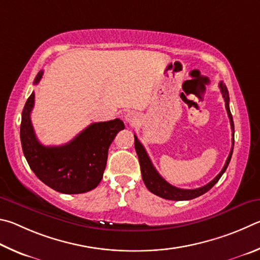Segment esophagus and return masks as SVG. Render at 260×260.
Wrapping results in <instances>:
<instances>
[{"instance_id": "1", "label": "esophagus", "mask_w": 260, "mask_h": 260, "mask_svg": "<svg viewBox=\"0 0 260 260\" xmlns=\"http://www.w3.org/2000/svg\"><path fill=\"white\" fill-rule=\"evenodd\" d=\"M124 120L127 123V124L134 125V124H138L139 123V115L136 112H129L125 114Z\"/></svg>"}]
</instances>
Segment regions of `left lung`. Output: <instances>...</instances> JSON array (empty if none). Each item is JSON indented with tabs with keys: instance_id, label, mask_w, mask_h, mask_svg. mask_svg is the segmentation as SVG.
Instances as JSON below:
<instances>
[{
	"instance_id": "left-lung-1",
	"label": "left lung",
	"mask_w": 260,
	"mask_h": 260,
	"mask_svg": "<svg viewBox=\"0 0 260 260\" xmlns=\"http://www.w3.org/2000/svg\"><path fill=\"white\" fill-rule=\"evenodd\" d=\"M219 89L222 93V97L225 99V107L227 114H229L230 117V122H231V127H232V149L230 152V155L227 157L226 163L222 170L218 174L216 178H213L210 183L202 186L200 188H195V189H183V188H178L175 187V186L170 185L166 179H163L161 175L156 171L155 168H154L153 163L149 158L148 154L146 152V149L142 145V143L139 142V139L137 138V136L135 135V148L136 152H137V155L139 158V163H140V169H142V177L145 185L148 188L149 192H152L153 194L157 195V197L163 198L166 200H172V201H187V200H192L200 197L204 193H207L209 189H211L213 186L217 184V181L220 179V177L222 174L226 171L227 167L230 165L232 154H233V148H234V122H233V116H232L231 109H230V95H229V90H227L226 85L220 82L219 83Z\"/></svg>"
}]
</instances>
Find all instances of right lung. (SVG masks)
Returning a JSON list of instances; mask_svg holds the SVG:
<instances>
[{
    "mask_svg": "<svg viewBox=\"0 0 260 260\" xmlns=\"http://www.w3.org/2000/svg\"><path fill=\"white\" fill-rule=\"evenodd\" d=\"M43 71L34 80L38 84ZM35 94L31 92L21 114L20 140L27 162L36 177L49 187L63 194H81L95 188L103 179L108 148L118 131L124 129L120 118L92 123L70 143L44 146L31 125L30 112Z\"/></svg>",
    "mask_w": 260,
    "mask_h": 260,
    "instance_id": "1",
    "label": "right lung"
}]
</instances>
